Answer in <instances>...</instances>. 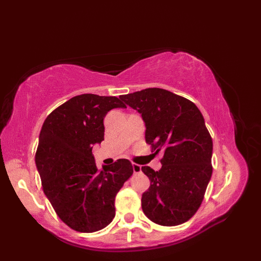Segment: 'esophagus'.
Listing matches in <instances>:
<instances>
[{"instance_id": "1", "label": "esophagus", "mask_w": 261, "mask_h": 261, "mask_svg": "<svg viewBox=\"0 0 261 261\" xmlns=\"http://www.w3.org/2000/svg\"><path fill=\"white\" fill-rule=\"evenodd\" d=\"M132 168H133V172L134 173H140L142 171V167L139 165V164H132Z\"/></svg>"}]
</instances>
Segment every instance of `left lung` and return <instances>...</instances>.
<instances>
[{"label":"left lung","instance_id":"obj_1","mask_svg":"<svg viewBox=\"0 0 261 261\" xmlns=\"http://www.w3.org/2000/svg\"><path fill=\"white\" fill-rule=\"evenodd\" d=\"M145 122L146 143L164 152L162 167L143 166L150 186L142 196L152 222L174 226L193 217L203 201L213 168V141L198 107L167 90L149 88L119 97Z\"/></svg>","mask_w":261,"mask_h":261}]
</instances>
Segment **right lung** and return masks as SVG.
<instances>
[{
  "mask_svg": "<svg viewBox=\"0 0 261 261\" xmlns=\"http://www.w3.org/2000/svg\"><path fill=\"white\" fill-rule=\"evenodd\" d=\"M116 108L126 106L114 96L78 95L54 110L40 131L35 160L43 191L77 231H97L112 222L116 194L133 173L126 159L99 170L92 153L103 141V118Z\"/></svg>",
  "mask_w": 261,
  "mask_h": 261,
  "instance_id": "obj_1",
  "label": "right lung"
}]
</instances>
